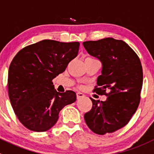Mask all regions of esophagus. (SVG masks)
<instances>
[{
  "mask_svg": "<svg viewBox=\"0 0 154 154\" xmlns=\"http://www.w3.org/2000/svg\"><path fill=\"white\" fill-rule=\"evenodd\" d=\"M84 96H85V95H84V94H82V93H80V92L77 93V99H80V98L84 97Z\"/></svg>",
  "mask_w": 154,
  "mask_h": 154,
  "instance_id": "obj_1",
  "label": "esophagus"
}]
</instances>
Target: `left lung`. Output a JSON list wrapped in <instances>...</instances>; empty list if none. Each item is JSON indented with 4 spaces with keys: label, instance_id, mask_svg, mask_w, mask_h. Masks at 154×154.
<instances>
[{
    "label": "left lung",
    "instance_id": "1",
    "mask_svg": "<svg viewBox=\"0 0 154 154\" xmlns=\"http://www.w3.org/2000/svg\"><path fill=\"white\" fill-rule=\"evenodd\" d=\"M83 45L102 63L101 75L97 80L99 87L94 91L106 96L105 101L91 97L92 109L84 114V120L95 134L113 133L127 124L139 106L143 85L140 60L121 40L107 37L85 41Z\"/></svg>",
    "mask_w": 154,
    "mask_h": 154
}]
</instances>
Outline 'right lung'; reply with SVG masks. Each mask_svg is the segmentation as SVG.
I'll return each mask as SVG.
<instances>
[{
    "label": "right lung",
    "instance_id": "add662e5",
    "mask_svg": "<svg viewBox=\"0 0 154 154\" xmlns=\"http://www.w3.org/2000/svg\"><path fill=\"white\" fill-rule=\"evenodd\" d=\"M79 42L44 40L20 50L8 70V94L15 114L27 129L48 131L59 112L75 102L76 93H59L52 80L78 54Z\"/></svg>",
    "mask_w": 154,
    "mask_h": 154
}]
</instances>
